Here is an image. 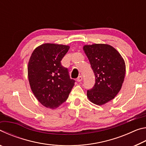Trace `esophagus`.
<instances>
[{
    "mask_svg": "<svg viewBox=\"0 0 146 146\" xmlns=\"http://www.w3.org/2000/svg\"><path fill=\"white\" fill-rule=\"evenodd\" d=\"M82 80V76H79L77 78V82H80Z\"/></svg>",
    "mask_w": 146,
    "mask_h": 146,
    "instance_id": "esophagus-1",
    "label": "esophagus"
}]
</instances>
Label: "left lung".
<instances>
[{
  "label": "left lung",
  "mask_w": 146,
  "mask_h": 146,
  "mask_svg": "<svg viewBox=\"0 0 146 146\" xmlns=\"http://www.w3.org/2000/svg\"><path fill=\"white\" fill-rule=\"evenodd\" d=\"M95 76L94 87L87 91L91 102L101 106L117 96L122 88L125 75L122 56L113 46L94 44L83 47Z\"/></svg>",
  "instance_id": "left-lung-1"
}]
</instances>
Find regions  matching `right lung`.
Wrapping results in <instances>:
<instances>
[{"label": "right lung", "mask_w": 146, "mask_h": 146, "mask_svg": "<svg viewBox=\"0 0 146 146\" xmlns=\"http://www.w3.org/2000/svg\"><path fill=\"white\" fill-rule=\"evenodd\" d=\"M70 46L45 43L35 49L29 60L28 80L35 97L44 107L54 110L67 100L75 81L60 61Z\"/></svg>", "instance_id": "1"}]
</instances>
